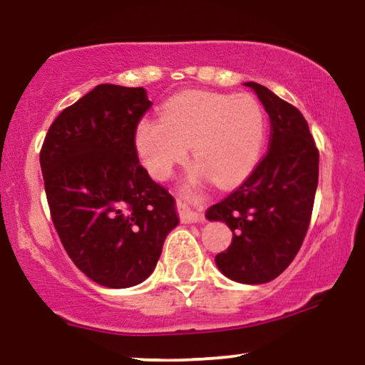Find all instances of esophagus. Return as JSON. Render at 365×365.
<instances>
[{
    "label": "esophagus",
    "mask_w": 365,
    "mask_h": 365,
    "mask_svg": "<svg viewBox=\"0 0 365 365\" xmlns=\"http://www.w3.org/2000/svg\"><path fill=\"white\" fill-rule=\"evenodd\" d=\"M177 208H178V217L183 223H197L203 220V215L200 210L195 207H192L190 203L185 200V197L178 195L177 198Z\"/></svg>",
    "instance_id": "1"
}]
</instances>
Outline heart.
<instances>
[{
  "label": "heart",
  "instance_id": "obj_1",
  "mask_svg": "<svg viewBox=\"0 0 365 365\" xmlns=\"http://www.w3.org/2000/svg\"><path fill=\"white\" fill-rule=\"evenodd\" d=\"M265 137L267 118L255 98L188 90L165 103L160 120L140 121L135 148L153 178L167 180L192 147L197 172L232 187L259 163Z\"/></svg>",
  "mask_w": 365,
  "mask_h": 365
}]
</instances>
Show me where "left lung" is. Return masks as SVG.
Returning <instances> with one entry per match:
<instances>
[{"instance_id":"obj_1","label":"left lung","mask_w":365,"mask_h":365,"mask_svg":"<svg viewBox=\"0 0 365 365\" xmlns=\"http://www.w3.org/2000/svg\"><path fill=\"white\" fill-rule=\"evenodd\" d=\"M270 118L269 150L239 187L207 210L208 220L225 222L230 247L215 257L228 279L265 284L290 265L302 247L319 182V150L307 120L269 88L254 81Z\"/></svg>"}]
</instances>
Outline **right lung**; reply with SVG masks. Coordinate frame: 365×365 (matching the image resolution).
Segmentation results:
<instances>
[{
	"instance_id": "add662e5",
	"label": "right lung",
	"mask_w": 365,
	"mask_h": 365,
	"mask_svg": "<svg viewBox=\"0 0 365 365\" xmlns=\"http://www.w3.org/2000/svg\"><path fill=\"white\" fill-rule=\"evenodd\" d=\"M152 105L142 86H95L56 116L40 152L61 245L103 287L147 279L178 225L173 197L150 178L135 148V130Z\"/></svg>"
}]
</instances>
